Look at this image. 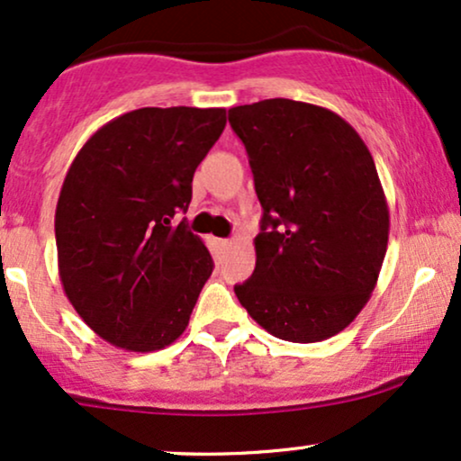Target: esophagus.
Masks as SVG:
<instances>
[{"instance_id":"34e87169","label":"esophagus","mask_w":461,"mask_h":461,"mask_svg":"<svg viewBox=\"0 0 461 461\" xmlns=\"http://www.w3.org/2000/svg\"><path fill=\"white\" fill-rule=\"evenodd\" d=\"M217 247H219L221 250L230 249V247H231V240H225V238H223V240H217Z\"/></svg>"}]
</instances>
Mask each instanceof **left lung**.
I'll return each instance as SVG.
<instances>
[{
  "label": "left lung",
  "mask_w": 461,
  "mask_h": 461,
  "mask_svg": "<svg viewBox=\"0 0 461 461\" xmlns=\"http://www.w3.org/2000/svg\"><path fill=\"white\" fill-rule=\"evenodd\" d=\"M264 208L253 276L234 291L289 342H319L357 317L387 253L389 208L375 159L342 116L274 97L230 110Z\"/></svg>",
  "instance_id": "8db88e82"
}]
</instances>
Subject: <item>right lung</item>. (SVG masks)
I'll return each instance as SVG.
<instances>
[{
	"label": "right lung",
	"mask_w": 461,
	"mask_h": 461,
	"mask_svg": "<svg viewBox=\"0 0 461 461\" xmlns=\"http://www.w3.org/2000/svg\"><path fill=\"white\" fill-rule=\"evenodd\" d=\"M225 123V108H140L74 157L55 212L59 278L110 345L159 351L187 328L214 266L202 238L174 221Z\"/></svg>",
	"instance_id": "right-lung-1"
}]
</instances>
